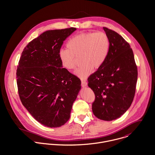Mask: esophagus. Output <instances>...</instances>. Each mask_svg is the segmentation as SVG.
Instances as JSON below:
<instances>
[{
  "label": "esophagus",
  "instance_id": "34e87169",
  "mask_svg": "<svg viewBox=\"0 0 155 155\" xmlns=\"http://www.w3.org/2000/svg\"><path fill=\"white\" fill-rule=\"evenodd\" d=\"M81 86L82 87H85L87 86V82L85 81H82L81 82Z\"/></svg>",
  "mask_w": 155,
  "mask_h": 155
}]
</instances>
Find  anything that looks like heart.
<instances>
[{"label": "heart", "instance_id": "b5f03b06", "mask_svg": "<svg viewBox=\"0 0 155 155\" xmlns=\"http://www.w3.org/2000/svg\"><path fill=\"white\" fill-rule=\"evenodd\" d=\"M67 49H61L58 57L62 66L72 70L80 57V67L74 74L81 79H86L93 71L105 62L110 49V39L103 31L83 32L72 37L67 43Z\"/></svg>", "mask_w": 155, "mask_h": 155}]
</instances>
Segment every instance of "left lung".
Returning a JSON list of instances; mask_svg holds the SVG:
<instances>
[{
    "label": "left lung",
    "mask_w": 155,
    "mask_h": 155,
    "mask_svg": "<svg viewBox=\"0 0 155 155\" xmlns=\"http://www.w3.org/2000/svg\"><path fill=\"white\" fill-rule=\"evenodd\" d=\"M110 39V49L104 64L88 79L94 92L92 110L98 119L110 121L130 108L135 93L138 71L133 49L117 33L103 27Z\"/></svg>",
    "instance_id": "left-lung-1"
}]
</instances>
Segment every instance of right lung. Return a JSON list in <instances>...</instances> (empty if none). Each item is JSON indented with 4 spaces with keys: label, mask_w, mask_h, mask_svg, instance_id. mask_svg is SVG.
Segmentation results:
<instances>
[{
    "label": "right lung",
    "mask_w": 155,
    "mask_h": 155,
    "mask_svg": "<svg viewBox=\"0 0 155 155\" xmlns=\"http://www.w3.org/2000/svg\"><path fill=\"white\" fill-rule=\"evenodd\" d=\"M70 27L48 30L24 48L17 70L22 105L39 123L49 128L64 125L81 88V81L61 64L58 52Z\"/></svg>",
    "instance_id": "add662e5"
}]
</instances>
